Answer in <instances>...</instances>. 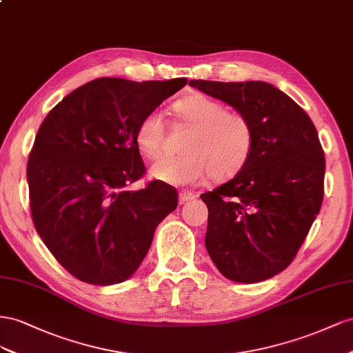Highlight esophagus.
Listing matches in <instances>:
<instances>
[{
  "label": "esophagus",
  "instance_id": "esophagus-1",
  "mask_svg": "<svg viewBox=\"0 0 353 353\" xmlns=\"http://www.w3.org/2000/svg\"><path fill=\"white\" fill-rule=\"evenodd\" d=\"M194 198H195V195L192 192H186V190H182V192L179 194V201H180V203H186V201H190V199H194Z\"/></svg>",
  "mask_w": 353,
  "mask_h": 353
}]
</instances>
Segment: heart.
<instances>
[{"instance_id":"1","label":"heart","mask_w":353,"mask_h":353,"mask_svg":"<svg viewBox=\"0 0 353 353\" xmlns=\"http://www.w3.org/2000/svg\"><path fill=\"white\" fill-rule=\"evenodd\" d=\"M174 110L192 128L183 146L185 155L168 157L150 168V177L173 186L199 183L210 173L225 180L241 171L253 150L254 134L248 119L228 112L223 103L204 94L180 99ZM165 127L163 114L152 110L136 128V146L148 159H157L163 150Z\"/></svg>"}]
</instances>
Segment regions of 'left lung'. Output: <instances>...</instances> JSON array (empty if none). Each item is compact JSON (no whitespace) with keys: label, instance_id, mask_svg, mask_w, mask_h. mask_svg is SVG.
I'll return each mask as SVG.
<instances>
[{"label":"left lung","instance_id":"obj_1","mask_svg":"<svg viewBox=\"0 0 353 353\" xmlns=\"http://www.w3.org/2000/svg\"><path fill=\"white\" fill-rule=\"evenodd\" d=\"M190 87L232 106L253 128V150L234 179L201 195L205 247L220 274L254 284L283 272L316 219L325 158L309 115L263 81L192 79Z\"/></svg>","mask_w":353,"mask_h":353}]
</instances>
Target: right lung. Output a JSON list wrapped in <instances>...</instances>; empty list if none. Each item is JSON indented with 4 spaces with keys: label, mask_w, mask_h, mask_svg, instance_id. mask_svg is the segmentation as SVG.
I'll use <instances>...</instances> for the list:
<instances>
[{
    "label": "right lung",
    "mask_w": 353,
    "mask_h": 353,
    "mask_svg": "<svg viewBox=\"0 0 353 353\" xmlns=\"http://www.w3.org/2000/svg\"><path fill=\"white\" fill-rule=\"evenodd\" d=\"M186 78H99L63 97L39 127L28 159L38 235L70 275L93 285L124 283L142 263L157 226L177 208V190L145 173L136 128Z\"/></svg>",
    "instance_id": "obj_1"
}]
</instances>
